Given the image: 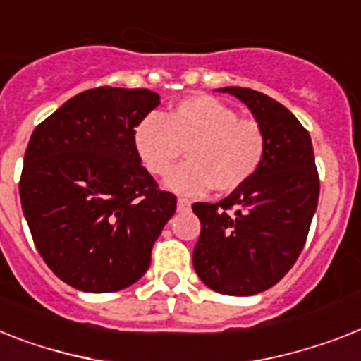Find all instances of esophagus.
<instances>
[{
  "mask_svg": "<svg viewBox=\"0 0 361 361\" xmlns=\"http://www.w3.org/2000/svg\"><path fill=\"white\" fill-rule=\"evenodd\" d=\"M190 208H192V202L188 201V199H184V197L177 199V210H178V212H188Z\"/></svg>",
  "mask_w": 361,
  "mask_h": 361,
  "instance_id": "34e87169",
  "label": "esophagus"
}]
</instances>
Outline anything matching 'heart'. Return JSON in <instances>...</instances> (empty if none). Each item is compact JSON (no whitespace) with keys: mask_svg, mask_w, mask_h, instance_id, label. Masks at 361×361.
<instances>
[{"mask_svg":"<svg viewBox=\"0 0 361 361\" xmlns=\"http://www.w3.org/2000/svg\"><path fill=\"white\" fill-rule=\"evenodd\" d=\"M134 147L157 177L173 169L186 149L188 162L166 186L184 195H202L210 188L228 193L249 183L267 153V134L258 121L241 120L236 109L212 95L178 101L168 118L149 114L134 130Z\"/></svg>","mask_w":361,"mask_h":361,"instance_id":"heart-1","label":"heart"}]
</instances>
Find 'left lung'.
Wrapping results in <instances>:
<instances>
[{
	"label": "left lung",
	"instance_id": "1",
	"mask_svg": "<svg viewBox=\"0 0 361 361\" xmlns=\"http://www.w3.org/2000/svg\"><path fill=\"white\" fill-rule=\"evenodd\" d=\"M267 134V153L255 177L216 202H195L201 236L193 267L210 290L256 295L293 267L319 201V175L308 130L269 95L227 86Z\"/></svg>",
	"mask_w": 361,
	"mask_h": 361
}]
</instances>
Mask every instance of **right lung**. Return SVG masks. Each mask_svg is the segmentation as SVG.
Masks as SVG:
<instances>
[{
  "instance_id": "add662e5",
  "label": "right lung",
  "mask_w": 361,
  "mask_h": 361,
  "mask_svg": "<svg viewBox=\"0 0 361 361\" xmlns=\"http://www.w3.org/2000/svg\"><path fill=\"white\" fill-rule=\"evenodd\" d=\"M160 105L147 88L101 86L68 99L32 130L20 199L35 245L71 288L110 293L140 281L175 214L134 147V129Z\"/></svg>"
}]
</instances>
